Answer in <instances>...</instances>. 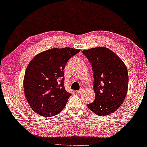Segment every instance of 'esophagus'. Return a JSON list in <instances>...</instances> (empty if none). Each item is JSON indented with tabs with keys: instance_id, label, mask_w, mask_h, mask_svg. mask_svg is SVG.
<instances>
[{
	"instance_id": "obj_1",
	"label": "esophagus",
	"mask_w": 147,
	"mask_h": 147,
	"mask_svg": "<svg viewBox=\"0 0 147 147\" xmlns=\"http://www.w3.org/2000/svg\"><path fill=\"white\" fill-rule=\"evenodd\" d=\"M83 92V89H81L80 90H79V91H78L76 92L78 94H81V93H82Z\"/></svg>"
}]
</instances>
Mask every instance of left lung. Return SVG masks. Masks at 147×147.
<instances>
[{
    "instance_id": "left-lung-1",
    "label": "left lung",
    "mask_w": 147,
    "mask_h": 147,
    "mask_svg": "<svg viewBox=\"0 0 147 147\" xmlns=\"http://www.w3.org/2000/svg\"><path fill=\"white\" fill-rule=\"evenodd\" d=\"M82 53L92 64L95 99L87 107L100 116L114 112L122 105L128 89L127 67L116 54L106 47Z\"/></svg>"
}]
</instances>
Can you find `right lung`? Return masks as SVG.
<instances>
[{"label":"right lung","instance_id":"obj_1","mask_svg":"<svg viewBox=\"0 0 147 147\" xmlns=\"http://www.w3.org/2000/svg\"><path fill=\"white\" fill-rule=\"evenodd\" d=\"M80 50L69 47L51 49L36 55L29 63L24 79V93L33 111L55 116L64 109L71 93L65 89L64 69Z\"/></svg>","mask_w":147,"mask_h":147}]
</instances>
